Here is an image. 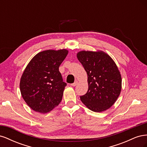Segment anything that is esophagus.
I'll list each match as a JSON object with an SVG mask.
<instances>
[{
	"label": "esophagus",
	"instance_id": "34e87169",
	"mask_svg": "<svg viewBox=\"0 0 147 147\" xmlns=\"http://www.w3.org/2000/svg\"><path fill=\"white\" fill-rule=\"evenodd\" d=\"M77 84H78V82L77 81H76V82H75L74 83H72L70 84L71 86H77Z\"/></svg>",
	"mask_w": 147,
	"mask_h": 147
}]
</instances>
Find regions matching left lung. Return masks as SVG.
<instances>
[{"label":"left lung","mask_w":147,"mask_h":147,"mask_svg":"<svg viewBox=\"0 0 147 147\" xmlns=\"http://www.w3.org/2000/svg\"><path fill=\"white\" fill-rule=\"evenodd\" d=\"M77 56L88 75V90L80 96L82 102L95 112L110 108L121 90V77L116 64L101 51H82Z\"/></svg>","instance_id":"8db88e82"}]
</instances>
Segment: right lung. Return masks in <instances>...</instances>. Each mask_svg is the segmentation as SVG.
<instances>
[{
  "instance_id": "add662e5",
  "label": "right lung",
  "mask_w": 147,
  "mask_h": 147,
  "mask_svg": "<svg viewBox=\"0 0 147 147\" xmlns=\"http://www.w3.org/2000/svg\"><path fill=\"white\" fill-rule=\"evenodd\" d=\"M68 51L49 50L40 52L31 59L22 75L20 91L29 107L45 113L58 105L67 83L59 71Z\"/></svg>"
}]
</instances>
